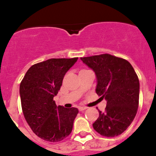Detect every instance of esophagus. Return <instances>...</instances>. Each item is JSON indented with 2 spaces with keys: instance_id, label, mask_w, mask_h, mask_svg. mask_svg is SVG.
Masks as SVG:
<instances>
[{
  "instance_id": "esophagus-1",
  "label": "esophagus",
  "mask_w": 156,
  "mask_h": 156,
  "mask_svg": "<svg viewBox=\"0 0 156 156\" xmlns=\"http://www.w3.org/2000/svg\"><path fill=\"white\" fill-rule=\"evenodd\" d=\"M87 107H84V106H79L78 107V109H79V111H84V110H85Z\"/></svg>"
}]
</instances>
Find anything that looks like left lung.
I'll return each mask as SVG.
<instances>
[{
  "instance_id": "8db88e82",
  "label": "left lung",
  "mask_w": 156,
  "mask_h": 156,
  "mask_svg": "<svg viewBox=\"0 0 156 156\" xmlns=\"http://www.w3.org/2000/svg\"><path fill=\"white\" fill-rule=\"evenodd\" d=\"M97 76L96 93L106 100L104 112L93 124L102 136L122 134L134 119L139 106L140 82L132 66L126 59L110 54L81 57Z\"/></svg>"
}]
</instances>
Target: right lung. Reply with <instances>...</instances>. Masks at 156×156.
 <instances>
[{
    "label": "right lung",
    "mask_w": 156,
    "mask_h": 156,
    "mask_svg": "<svg viewBox=\"0 0 156 156\" xmlns=\"http://www.w3.org/2000/svg\"><path fill=\"white\" fill-rule=\"evenodd\" d=\"M78 60L50 59L29 68L20 83V94L23 112L32 131L49 142H59L71 133L77 108L56 105L62 80L69 69Z\"/></svg>",
    "instance_id": "right-lung-1"
}]
</instances>
